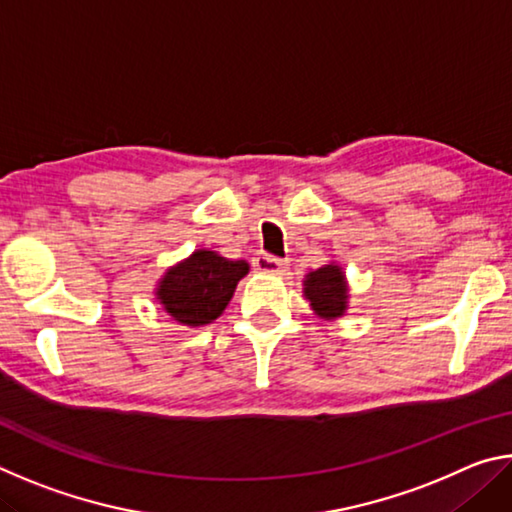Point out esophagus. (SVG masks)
<instances>
[{"label":"esophagus","instance_id":"esophagus-1","mask_svg":"<svg viewBox=\"0 0 512 512\" xmlns=\"http://www.w3.org/2000/svg\"><path fill=\"white\" fill-rule=\"evenodd\" d=\"M253 266L255 271L259 273H271V275H277V273H284L289 268V262H284V259H277L273 255H266V253H259L253 257Z\"/></svg>","mask_w":512,"mask_h":512}]
</instances>
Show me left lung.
Listing matches in <instances>:
<instances>
[{
  "label": "left lung",
  "instance_id": "left-lung-1",
  "mask_svg": "<svg viewBox=\"0 0 512 512\" xmlns=\"http://www.w3.org/2000/svg\"><path fill=\"white\" fill-rule=\"evenodd\" d=\"M302 293H305L314 314L325 320H336L345 316L350 305L348 277H345L341 264L336 262H329L316 268V271H309L305 280H302Z\"/></svg>",
  "mask_w": 512,
  "mask_h": 512
}]
</instances>
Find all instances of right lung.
Wrapping results in <instances>:
<instances>
[{
    "label": "right lung",
    "mask_w": 512,
    "mask_h": 512,
    "mask_svg": "<svg viewBox=\"0 0 512 512\" xmlns=\"http://www.w3.org/2000/svg\"><path fill=\"white\" fill-rule=\"evenodd\" d=\"M248 271L246 259L232 262L216 250L198 248L183 262L167 268L155 284V300L180 325H210L228 307Z\"/></svg>",
    "instance_id": "add662e5"
}]
</instances>
